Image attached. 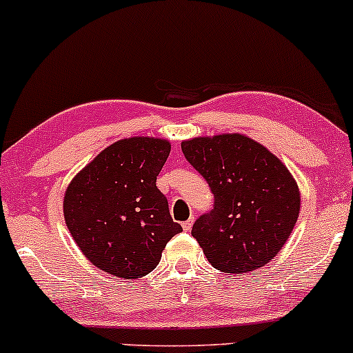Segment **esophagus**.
<instances>
[{
	"instance_id": "obj_1",
	"label": "esophagus",
	"mask_w": 353,
	"mask_h": 353,
	"mask_svg": "<svg viewBox=\"0 0 353 353\" xmlns=\"http://www.w3.org/2000/svg\"><path fill=\"white\" fill-rule=\"evenodd\" d=\"M192 224H194V217H190V219H188V221L182 222V229H184L185 232H189V230L192 229Z\"/></svg>"
}]
</instances>
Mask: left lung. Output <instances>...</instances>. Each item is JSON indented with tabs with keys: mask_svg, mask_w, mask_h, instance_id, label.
Instances as JSON below:
<instances>
[{
	"mask_svg": "<svg viewBox=\"0 0 353 353\" xmlns=\"http://www.w3.org/2000/svg\"><path fill=\"white\" fill-rule=\"evenodd\" d=\"M181 148L214 194L212 209L192 225L208 261L228 274L265 265L292 234L301 209L285 165L241 134L196 137Z\"/></svg>",
	"mask_w": 353,
	"mask_h": 353,
	"instance_id": "8db88e82",
	"label": "left lung"
}]
</instances>
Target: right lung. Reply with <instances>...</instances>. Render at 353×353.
<instances>
[{"label":"right lung","mask_w":353,"mask_h":353,"mask_svg":"<svg viewBox=\"0 0 353 353\" xmlns=\"http://www.w3.org/2000/svg\"><path fill=\"white\" fill-rule=\"evenodd\" d=\"M171 145L164 139L117 141L72 179L64 221L88 261L104 272L139 279L152 272L181 224L156 185Z\"/></svg>","instance_id":"add662e5"}]
</instances>
